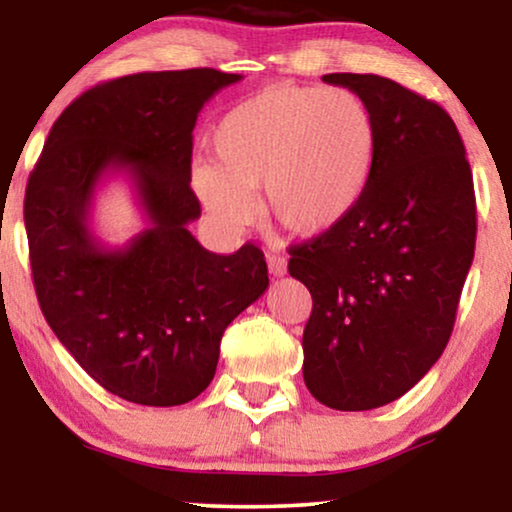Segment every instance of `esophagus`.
Segmentation results:
<instances>
[{
  "mask_svg": "<svg viewBox=\"0 0 512 512\" xmlns=\"http://www.w3.org/2000/svg\"><path fill=\"white\" fill-rule=\"evenodd\" d=\"M268 268L272 277H284L286 275V258L277 254H268Z\"/></svg>",
  "mask_w": 512,
  "mask_h": 512,
  "instance_id": "obj_1",
  "label": "esophagus"
}]
</instances>
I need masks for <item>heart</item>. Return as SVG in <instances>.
Wrapping results in <instances>:
<instances>
[{
	"instance_id": "obj_1",
	"label": "heart",
	"mask_w": 512,
	"mask_h": 512,
	"mask_svg": "<svg viewBox=\"0 0 512 512\" xmlns=\"http://www.w3.org/2000/svg\"><path fill=\"white\" fill-rule=\"evenodd\" d=\"M216 160L191 165V186L223 230H242L263 207L296 235L345 223L373 179L377 125L342 86H272L228 111L214 128Z\"/></svg>"
}]
</instances>
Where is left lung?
<instances>
[{
  "instance_id": "left-lung-1",
  "label": "left lung",
  "mask_w": 512,
  "mask_h": 512,
  "mask_svg": "<svg viewBox=\"0 0 512 512\" xmlns=\"http://www.w3.org/2000/svg\"><path fill=\"white\" fill-rule=\"evenodd\" d=\"M377 125L368 191L345 223L289 249L312 293L303 377L333 410L401 398L440 359L475 251L466 149L440 104L377 74H326Z\"/></svg>"
}]
</instances>
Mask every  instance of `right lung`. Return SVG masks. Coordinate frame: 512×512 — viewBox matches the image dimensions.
I'll use <instances>...</instances> for the list:
<instances>
[{
    "mask_svg": "<svg viewBox=\"0 0 512 512\" xmlns=\"http://www.w3.org/2000/svg\"><path fill=\"white\" fill-rule=\"evenodd\" d=\"M242 74L142 72L95 86L53 123L25 191L34 291L79 366L130 403L170 408L214 380L223 331L268 289L263 251H207L188 230L193 128ZM131 179L147 228L107 248L89 228L104 178Z\"/></svg>",
    "mask_w": 512,
    "mask_h": 512,
    "instance_id": "add662e5",
    "label": "right lung"
}]
</instances>
